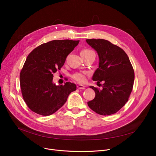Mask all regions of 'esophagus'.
Listing matches in <instances>:
<instances>
[{
	"label": "esophagus",
	"instance_id": "34e87169",
	"mask_svg": "<svg viewBox=\"0 0 156 156\" xmlns=\"http://www.w3.org/2000/svg\"><path fill=\"white\" fill-rule=\"evenodd\" d=\"M77 88L78 89H80V90H84V89H85V87L83 86V85H77Z\"/></svg>",
	"mask_w": 156,
	"mask_h": 156
}]
</instances>
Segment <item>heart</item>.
Listing matches in <instances>:
<instances>
[{"mask_svg": "<svg viewBox=\"0 0 156 156\" xmlns=\"http://www.w3.org/2000/svg\"><path fill=\"white\" fill-rule=\"evenodd\" d=\"M90 51H92L90 50V49H85V50L81 51V52H88ZM87 75L88 74L85 72H78L73 74L72 75V78L79 83H84L86 82Z\"/></svg>", "mask_w": 156, "mask_h": 156, "instance_id": "heart-1", "label": "heart"}]
</instances>
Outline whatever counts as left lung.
Returning <instances> with one entry per match:
<instances>
[{
	"instance_id": "obj_1",
	"label": "left lung",
	"mask_w": 156,
	"mask_h": 156,
	"mask_svg": "<svg viewBox=\"0 0 156 156\" xmlns=\"http://www.w3.org/2000/svg\"><path fill=\"white\" fill-rule=\"evenodd\" d=\"M87 42L97 51L99 68L92 80L102 81V89L90 87L95 92L88 107L101 115H111L120 110L128 102L132 91L135 73L126 52L119 47L104 39H87Z\"/></svg>"
}]
</instances>
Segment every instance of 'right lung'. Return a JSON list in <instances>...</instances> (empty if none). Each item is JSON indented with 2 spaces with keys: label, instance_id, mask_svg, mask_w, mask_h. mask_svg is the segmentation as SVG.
I'll return each instance as SVG.
<instances>
[{
  "label": "right lung",
  "instance_id": "right-lung-1",
  "mask_svg": "<svg viewBox=\"0 0 156 156\" xmlns=\"http://www.w3.org/2000/svg\"><path fill=\"white\" fill-rule=\"evenodd\" d=\"M80 40H54L34 48L20 73V87L24 102L33 112L49 116L66 102L76 86L71 82L55 85L53 74L63 66L67 56Z\"/></svg>",
  "mask_w": 156,
  "mask_h": 156
}]
</instances>
